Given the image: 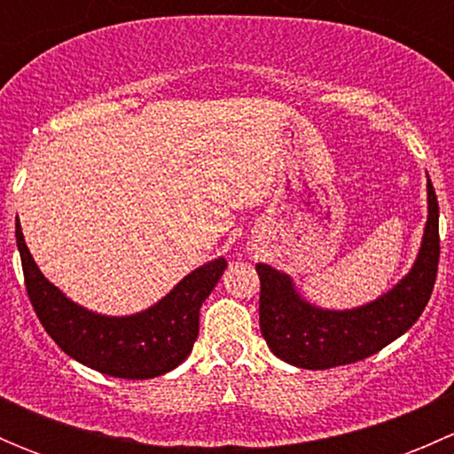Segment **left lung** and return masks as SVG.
I'll return each instance as SVG.
<instances>
[{
	"mask_svg": "<svg viewBox=\"0 0 454 454\" xmlns=\"http://www.w3.org/2000/svg\"><path fill=\"white\" fill-rule=\"evenodd\" d=\"M428 219L411 272L393 290L354 309H323L301 299L287 274L256 263L261 281L259 327L286 363L301 369H332L358 363L413 327L424 312L439 263V206L428 177Z\"/></svg>",
	"mask_w": 454,
	"mask_h": 454,
	"instance_id": "left-lung-1",
	"label": "left lung"
}]
</instances>
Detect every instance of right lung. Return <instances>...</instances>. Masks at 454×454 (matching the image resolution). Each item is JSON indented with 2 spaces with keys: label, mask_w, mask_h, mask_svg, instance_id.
<instances>
[{
  "label": "right lung",
  "mask_w": 454,
  "mask_h": 454,
  "mask_svg": "<svg viewBox=\"0 0 454 454\" xmlns=\"http://www.w3.org/2000/svg\"><path fill=\"white\" fill-rule=\"evenodd\" d=\"M15 235L28 299L45 332L70 358L112 378H158L184 363L200 333L201 303L228 265L223 256L208 261L145 312L103 316L76 305L41 274L20 219Z\"/></svg>",
  "instance_id": "add662e5"
}]
</instances>
